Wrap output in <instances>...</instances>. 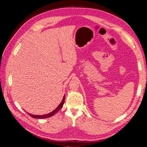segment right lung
<instances>
[{
  "label": "right lung",
  "mask_w": 147,
  "mask_h": 147,
  "mask_svg": "<svg viewBox=\"0 0 147 147\" xmlns=\"http://www.w3.org/2000/svg\"><path fill=\"white\" fill-rule=\"evenodd\" d=\"M64 100H65V96H64V97H63L62 102H60V104L59 105L58 107H57L55 110H54L53 111H51V113H48V114L42 115H31L30 113H28V114L30 115V116L32 118H36V119H46V118L50 117L51 116H53V115H55L56 113H57V112H58L60 110V109L62 108L63 105H64Z\"/></svg>",
  "instance_id": "obj_1"
}]
</instances>
